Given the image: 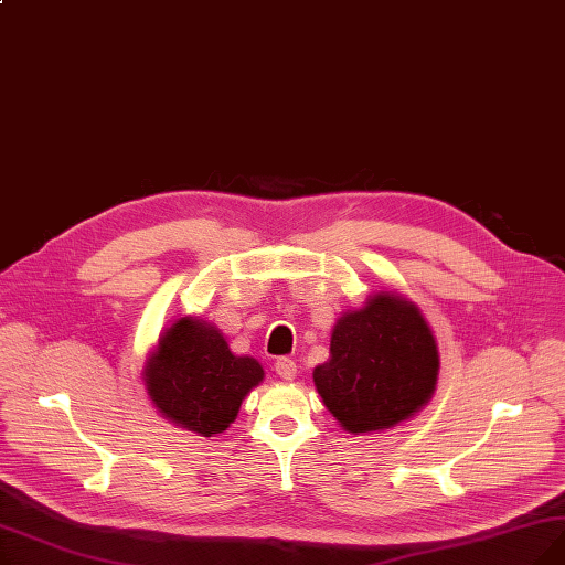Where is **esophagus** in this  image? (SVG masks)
<instances>
[{
    "label": "esophagus",
    "instance_id": "34e87169",
    "mask_svg": "<svg viewBox=\"0 0 565 565\" xmlns=\"http://www.w3.org/2000/svg\"><path fill=\"white\" fill-rule=\"evenodd\" d=\"M275 371L284 380H292L295 375H298V364H295V360H290V358H279L275 362Z\"/></svg>",
    "mask_w": 565,
    "mask_h": 565
}]
</instances>
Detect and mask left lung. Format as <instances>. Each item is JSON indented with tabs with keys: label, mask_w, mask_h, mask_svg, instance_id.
Wrapping results in <instances>:
<instances>
[{
	"label": "left lung",
	"mask_w": 565,
	"mask_h": 565,
	"mask_svg": "<svg viewBox=\"0 0 565 565\" xmlns=\"http://www.w3.org/2000/svg\"><path fill=\"white\" fill-rule=\"evenodd\" d=\"M437 343L412 302L380 292L345 313L332 332L330 362L316 366L322 403L350 433L392 428L435 392Z\"/></svg>",
	"instance_id": "left-lung-1"
}]
</instances>
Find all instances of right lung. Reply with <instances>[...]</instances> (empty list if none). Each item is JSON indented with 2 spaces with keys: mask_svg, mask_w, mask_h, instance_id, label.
<instances>
[{
  "mask_svg": "<svg viewBox=\"0 0 565 565\" xmlns=\"http://www.w3.org/2000/svg\"><path fill=\"white\" fill-rule=\"evenodd\" d=\"M260 380L256 360L235 358L215 328L192 318L173 324L146 366L148 396L158 409L203 437L226 430Z\"/></svg>",
  "mask_w": 565,
  "mask_h": 565,
  "instance_id": "obj_1",
  "label": "right lung"
}]
</instances>
